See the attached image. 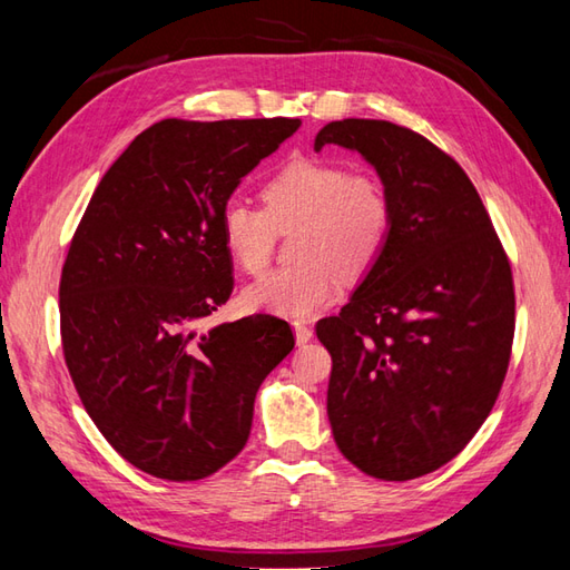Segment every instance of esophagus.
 I'll use <instances>...</instances> for the list:
<instances>
[{"label":"esophagus","mask_w":570,"mask_h":570,"mask_svg":"<svg viewBox=\"0 0 570 570\" xmlns=\"http://www.w3.org/2000/svg\"><path fill=\"white\" fill-rule=\"evenodd\" d=\"M294 333H296V343H298V345H306V343L311 341V337H313V331L308 328L306 323H301V321L294 323Z\"/></svg>","instance_id":"esophagus-1"}]
</instances>
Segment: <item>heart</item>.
Listing matches in <instances>:
<instances>
[{
  "label": "heart",
  "instance_id": "heart-1",
  "mask_svg": "<svg viewBox=\"0 0 570 570\" xmlns=\"http://www.w3.org/2000/svg\"><path fill=\"white\" fill-rule=\"evenodd\" d=\"M264 210L229 198L220 210V239L249 274L272 257L276 229L298 225L296 252L304 264L262 274L242 292L249 311L306 318L341 296V274H367L392 233V200L380 178L345 164L296 156L262 188Z\"/></svg>",
  "mask_w": 570,
  "mask_h": 570
}]
</instances>
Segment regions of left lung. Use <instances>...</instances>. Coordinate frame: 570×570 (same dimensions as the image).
<instances>
[{"instance_id": "left-lung-1", "label": "left lung", "mask_w": 570, "mask_h": 570, "mask_svg": "<svg viewBox=\"0 0 570 570\" xmlns=\"http://www.w3.org/2000/svg\"><path fill=\"white\" fill-rule=\"evenodd\" d=\"M392 200L377 264L337 316L316 325L333 357L328 419L341 453L372 478L414 480L453 460L494 406L510 365L514 284L463 168L384 119L325 125Z\"/></svg>"}]
</instances>
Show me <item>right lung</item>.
Instances as JSON below:
<instances>
[{"label": "right lung", "instance_id": "right-lung-1", "mask_svg": "<svg viewBox=\"0 0 570 570\" xmlns=\"http://www.w3.org/2000/svg\"><path fill=\"white\" fill-rule=\"evenodd\" d=\"M301 119H161L95 188L60 274V337L80 402L154 478L203 480L245 448L254 396L294 350L288 323L198 331L233 294L220 210Z\"/></svg>", "mask_w": 570, "mask_h": 570}]
</instances>
